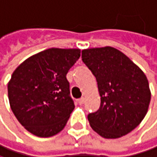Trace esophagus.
I'll return each instance as SVG.
<instances>
[{"label":"esophagus","instance_id":"obj_1","mask_svg":"<svg viewBox=\"0 0 157 157\" xmlns=\"http://www.w3.org/2000/svg\"><path fill=\"white\" fill-rule=\"evenodd\" d=\"M85 98H81L80 99H78V103H79L80 105H82V104H84L85 103Z\"/></svg>","mask_w":157,"mask_h":157}]
</instances>
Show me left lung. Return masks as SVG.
Returning a JSON list of instances; mask_svg holds the SVG:
<instances>
[{
    "mask_svg": "<svg viewBox=\"0 0 157 157\" xmlns=\"http://www.w3.org/2000/svg\"><path fill=\"white\" fill-rule=\"evenodd\" d=\"M82 60L95 75L101 97L98 110L87 116L90 126L107 139L128 134L148 110L151 92L145 74L112 47L84 49Z\"/></svg>",
    "mask_w": 157,
    "mask_h": 157,
    "instance_id": "1",
    "label": "left lung"
}]
</instances>
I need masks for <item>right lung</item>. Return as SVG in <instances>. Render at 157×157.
Here are the masks:
<instances>
[{"label": "right lung", "instance_id": "1", "mask_svg": "<svg viewBox=\"0 0 157 157\" xmlns=\"http://www.w3.org/2000/svg\"><path fill=\"white\" fill-rule=\"evenodd\" d=\"M79 48H48L31 56L8 83L11 109L32 134L50 137L65 127L74 103L66 74L80 58Z\"/></svg>", "mask_w": 157, "mask_h": 157}]
</instances>
